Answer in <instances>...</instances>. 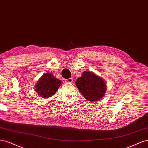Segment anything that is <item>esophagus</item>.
Masks as SVG:
<instances>
[{
	"instance_id": "esophagus-1",
	"label": "esophagus",
	"mask_w": 148,
	"mask_h": 148,
	"mask_svg": "<svg viewBox=\"0 0 148 148\" xmlns=\"http://www.w3.org/2000/svg\"><path fill=\"white\" fill-rule=\"evenodd\" d=\"M73 81V79L72 78H69V79L65 80V82L66 83H72Z\"/></svg>"
}]
</instances>
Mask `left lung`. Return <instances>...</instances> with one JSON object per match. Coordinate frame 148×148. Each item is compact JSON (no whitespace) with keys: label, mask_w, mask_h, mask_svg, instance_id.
Listing matches in <instances>:
<instances>
[{"label":"left lung","mask_w":148,"mask_h":148,"mask_svg":"<svg viewBox=\"0 0 148 148\" xmlns=\"http://www.w3.org/2000/svg\"><path fill=\"white\" fill-rule=\"evenodd\" d=\"M75 85L81 94L90 101L101 99L107 88L104 79L89 71H84L81 77L75 81Z\"/></svg>","instance_id":"8db88e82"}]
</instances>
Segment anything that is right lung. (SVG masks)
Wrapping results in <instances>:
<instances>
[{
    "instance_id": "obj_1",
    "label": "right lung",
    "mask_w": 148,
    "mask_h": 148,
    "mask_svg": "<svg viewBox=\"0 0 148 148\" xmlns=\"http://www.w3.org/2000/svg\"><path fill=\"white\" fill-rule=\"evenodd\" d=\"M61 84L60 80L56 79L52 74L47 73L43 74L37 81L35 90L38 96L43 98H48L56 92Z\"/></svg>"
}]
</instances>
